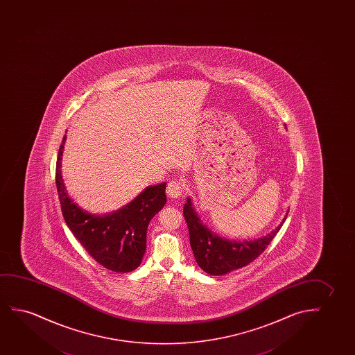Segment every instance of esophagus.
I'll return each instance as SVG.
<instances>
[{
    "mask_svg": "<svg viewBox=\"0 0 355 355\" xmlns=\"http://www.w3.org/2000/svg\"><path fill=\"white\" fill-rule=\"evenodd\" d=\"M166 193L172 199L180 198L182 193H183V185L180 183V180H171L170 183L167 184V188H166Z\"/></svg>",
    "mask_w": 355,
    "mask_h": 355,
    "instance_id": "34e87169",
    "label": "esophagus"
}]
</instances>
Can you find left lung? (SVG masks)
<instances>
[{"mask_svg": "<svg viewBox=\"0 0 355 355\" xmlns=\"http://www.w3.org/2000/svg\"><path fill=\"white\" fill-rule=\"evenodd\" d=\"M185 222L189 229L190 246L199 267L211 275H223L245 267L261 254L270 243L286 219L268 235L254 240H229L222 238L206 227L196 214L191 199L188 198L183 207Z\"/></svg>", "mask_w": 355, "mask_h": 355, "instance_id": "obj_1", "label": "left lung"}]
</instances>
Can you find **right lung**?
Returning a JSON list of instances; mask_svg holds the SVG:
<instances>
[{"label": "right lung", "mask_w": 355, "mask_h": 355, "mask_svg": "<svg viewBox=\"0 0 355 355\" xmlns=\"http://www.w3.org/2000/svg\"><path fill=\"white\" fill-rule=\"evenodd\" d=\"M67 136L59 148L55 184L64 219L83 248L109 270L128 272L139 267L146 250V230L151 218L166 204V182L146 187L117 211L89 214L68 195L62 175V155Z\"/></svg>", "instance_id": "right-lung-1"}]
</instances>
